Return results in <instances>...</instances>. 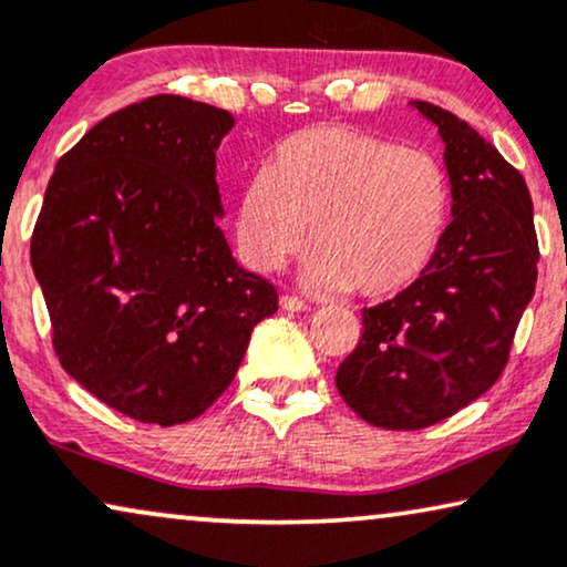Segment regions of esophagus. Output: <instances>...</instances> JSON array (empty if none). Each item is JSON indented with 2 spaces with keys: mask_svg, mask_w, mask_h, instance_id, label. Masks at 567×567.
I'll return each instance as SVG.
<instances>
[{
  "mask_svg": "<svg viewBox=\"0 0 567 567\" xmlns=\"http://www.w3.org/2000/svg\"><path fill=\"white\" fill-rule=\"evenodd\" d=\"M279 306H282V311H288V313H308V311H311V306H308L306 300L292 298V296L279 298Z\"/></svg>",
  "mask_w": 567,
  "mask_h": 567,
  "instance_id": "1",
  "label": "esophagus"
}]
</instances>
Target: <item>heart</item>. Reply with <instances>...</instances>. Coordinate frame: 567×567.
Here are the masks:
<instances>
[{"label": "heart", "instance_id": "heart-1", "mask_svg": "<svg viewBox=\"0 0 567 567\" xmlns=\"http://www.w3.org/2000/svg\"><path fill=\"white\" fill-rule=\"evenodd\" d=\"M450 219V183L432 154L346 125L277 146L243 185L235 238L254 271H277L306 243L303 282L390 298L424 275Z\"/></svg>", "mask_w": 567, "mask_h": 567}]
</instances>
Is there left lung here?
<instances>
[{
    "label": "left lung",
    "instance_id": "8db88e82",
    "mask_svg": "<svg viewBox=\"0 0 567 567\" xmlns=\"http://www.w3.org/2000/svg\"><path fill=\"white\" fill-rule=\"evenodd\" d=\"M411 106L440 131L453 221L424 275L363 308L361 342L334 377L363 421L400 432L440 424L497 382L539 261L520 172L453 112Z\"/></svg>",
    "mask_w": 567,
    "mask_h": 567
}]
</instances>
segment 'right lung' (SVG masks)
I'll return each mask as SVG.
<instances>
[{
    "instance_id": "1",
    "label": "right lung",
    "mask_w": 567,
    "mask_h": 567,
    "mask_svg": "<svg viewBox=\"0 0 567 567\" xmlns=\"http://www.w3.org/2000/svg\"><path fill=\"white\" fill-rule=\"evenodd\" d=\"M227 110L143 99L56 162L31 264L62 369L141 424L196 419L230 386L275 285L233 259L219 217Z\"/></svg>"
}]
</instances>
